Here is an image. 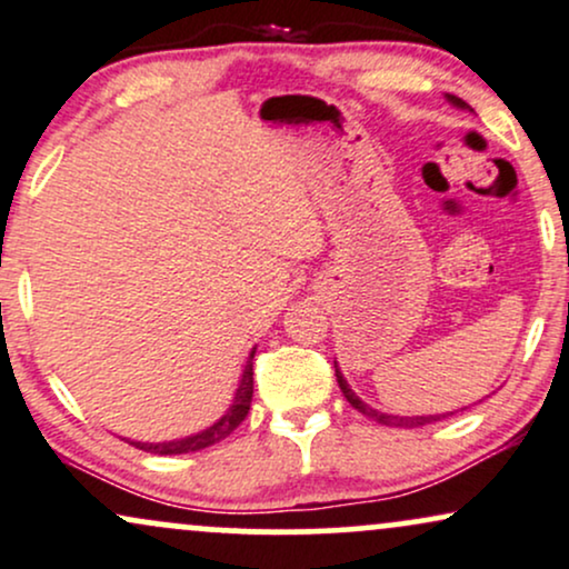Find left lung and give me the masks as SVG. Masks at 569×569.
Listing matches in <instances>:
<instances>
[{
    "label": "left lung",
    "mask_w": 569,
    "mask_h": 569,
    "mask_svg": "<svg viewBox=\"0 0 569 569\" xmlns=\"http://www.w3.org/2000/svg\"><path fill=\"white\" fill-rule=\"evenodd\" d=\"M447 100H450L452 106H458V109H471V106L466 103V100H460L458 96H447ZM336 378H338L340 391H343V397L349 399V405L353 407V410H359V412H362V416L372 418V420H378V423H383V426H399V429H418V426L433 423V420L445 418V416H416V418H399V416H389V412H378V410H372L370 405H365L362 399H359L357 393H353V391L349 389V383H346L343 376H340L338 365H336ZM447 416H452V412H447Z\"/></svg>",
    "instance_id": "obj_1"
}]
</instances>
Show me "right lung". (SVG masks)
Instances as JSON below:
<instances>
[{"mask_svg":"<svg viewBox=\"0 0 569 569\" xmlns=\"http://www.w3.org/2000/svg\"><path fill=\"white\" fill-rule=\"evenodd\" d=\"M252 357H256V351L250 353V362L244 365V372H242V380H239V389H237V397H233V405L229 407V412H226V416L218 420V423H212L210 429L193 433V437L176 439V442H159V445L132 442V445L140 447V450H146V452H153V456H183V452H197V450H204V447H210V445L223 442V439L229 437V433L247 418V410H250V402H252Z\"/></svg>","mask_w":569,"mask_h":569,"instance_id":"1","label":"right lung"}]
</instances>
